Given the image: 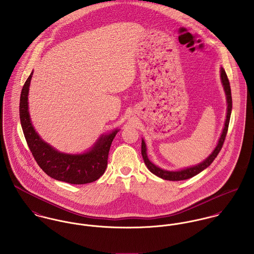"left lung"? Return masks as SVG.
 <instances>
[{
    "instance_id": "obj_1",
    "label": "left lung",
    "mask_w": 254,
    "mask_h": 254,
    "mask_svg": "<svg viewBox=\"0 0 254 254\" xmlns=\"http://www.w3.org/2000/svg\"><path fill=\"white\" fill-rule=\"evenodd\" d=\"M220 77H221V82L226 94V100H227V115H226V120H225V124H224V128L222 130L221 136L218 140L217 145L215 146V148L213 149V151L200 163L194 165V166H190V167H187V168H183L180 170H176V171H169V170H165L162 169L158 166H156L154 163H152L148 157H147V153H146V145H145L144 139H142V155L145 161V164L147 167V169L154 175H156L157 177L164 179V180H168V181H182V180H187L190 179L195 175H197L198 173H200L201 171H203L204 169H206L212 162L213 160L216 158V156L219 153V151L222 148V145L224 144L227 132H228V127H229V122H230V117H231V112H232V95H231V87H230V83H229V79L227 77V74L225 72V69L223 67H221L220 69Z\"/></svg>"
}]
</instances>
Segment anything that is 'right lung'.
I'll return each mask as SVG.
<instances>
[{"label": "right lung", "instance_id": "right-lung-1", "mask_svg": "<svg viewBox=\"0 0 254 254\" xmlns=\"http://www.w3.org/2000/svg\"><path fill=\"white\" fill-rule=\"evenodd\" d=\"M33 71L27 78L20 95L19 116L23 134L38 165L58 181L83 185L97 181L108 166L109 148L118 129L103 134L92 147L83 153H65L48 144L39 136L28 110V93Z\"/></svg>", "mask_w": 254, "mask_h": 254}]
</instances>
